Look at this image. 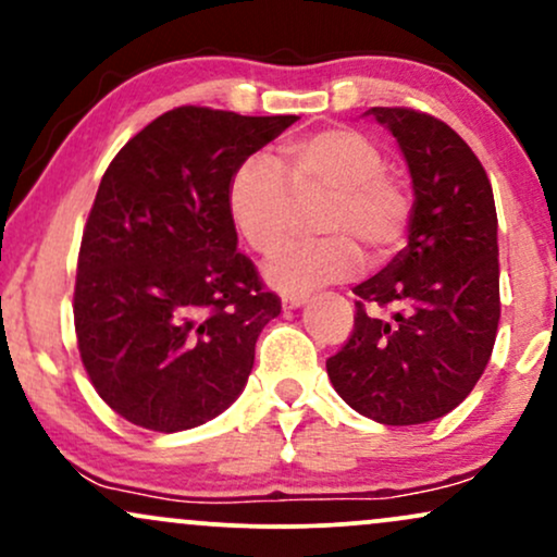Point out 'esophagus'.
Wrapping results in <instances>:
<instances>
[{"mask_svg": "<svg viewBox=\"0 0 557 557\" xmlns=\"http://www.w3.org/2000/svg\"><path fill=\"white\" fill-rule=\"evenodd\" d=\"M306 304V296H283V309H298Z\"/></svg>", "mask_w": 557, "mask_h": 557, "instance_id": "34e87169", "label": "esophagus"}]
</instances>
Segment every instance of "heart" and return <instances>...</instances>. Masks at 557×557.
Wrapping results in <instances>:
<instances>
[{
  "mask_svg": "<svg viewBox=\"0 0 557 557\" xmlns=\"http://www.w3.org/2000/svg\"><path fill=\"white\" fill-rule=\"evenodd\" d=\"M317 197L323 203L315 228L325 238L280 249L264 267L267 283L293 296L350 280L361 270V251L372 264L393 259L411 233L406 183L385 168L380 146L350 127L287 140L277 164L243 159L227 183V214L251 251L272 253L289 234L295 203Z\"/></svg>",
  "mask_w": 557,
  "mask_h": 557,
  "instance_id": "1",
  "label": "heart"
}]
</instances>
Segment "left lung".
Returning <instances> with one entry per match:
<instances>
[{
  "label": "left lung",
  "instance_id": "8db88e82",
  "mask_svg": "<svg viewBox=\"0 0 557 557\" xmlns=\"http://www.w3.org/2000/svg\"><path fill=\"white\" fill-rule=\"evenodd\" d=\"M398 138L413 181L408 246L356 285L354 332L327 374L337 395L389 426L450 413L484 374L500 322L492 185L469 144L432 114L372 107ZM369 305L393 320L367 315Z\"/></svg>",
  "mask_w": 557,
  "mask_h": 557
}]
</instances>
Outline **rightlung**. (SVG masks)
<instances>
[{
	"mask_svg": "<svg viewBox=\"0 0 557 557\" xmlns=\"http://www.w3.org/2000/svg\"><path fill=\"white\" fill-rule=\"evenodd\" d=\"M296 120L177 107L101 177L78 253L75 335L94 389L131 424L190 430L246 387L259 332L283 306L238 251L227 183Z\"/></svg>",
	"mask_w": 557,
	"mask_h": 557,
	"instance_id": "obj_1",
	"label": "right lung"
}]
</instances>
